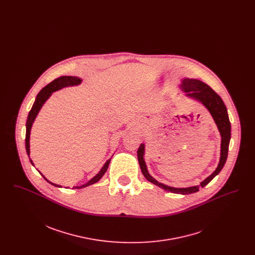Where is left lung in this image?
Here are the masks:
<instances>
[{
	"instance_id": "left-lung-1",
	"label": "left lung",
	"mask_w": 255,
	"mask_h": 255,
	"mask_svg": "<svg viewBox=\"0 0 255 255\" xmlns=\"http://www.w3.org/2000/svg\"><path fill=\"white\" fill-rule=\"evenodd\" d=\"M180 88L186 94L185 95L186 97L199 101L206 107L218 127L222 139H221V153H220L221 157H220L217 168L209 177H207L206 180L201 182L200 185L178 188V187H172L166 184H163L161 182H158L149 174L146 166L145 160H144V153H145L144 143H141L137 150V158H138V163H139L141 172L147 181L158 185V187L162 188L165 191L176 193V194L187 195L198 192L200 187L206 186V184L211 182V180L215 176H217L220 171L223 169L228 158L229 145H230L231 137V126L229 115H228V110L224 101L207 84L198 79L183 78Z\"/></svg>"
}]
</instances>
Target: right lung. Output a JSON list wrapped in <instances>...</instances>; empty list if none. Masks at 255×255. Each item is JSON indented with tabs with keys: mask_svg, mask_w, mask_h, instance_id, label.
<instances>
[{
	"mask_svg": "<svg viewBox=\"0 0 255 255\" xmlns=\"http://www.w3.org/2000/svg\"><path fill=\"white\" fill-rule=\"evenodd\" d=\"M82 82V79L79 78V77H76V76H60L59 78H56L54 79L52 82H50L49 84L44 87L40 93L37 95L36 98H35V101L32 105V108L29 111L28 113V116H27V120H26V123H25V150H26V154L29 158V155H30V150H29V137H30V130H31V127H32V124L36 119L37 115L39 113V111L41 110V108L43 107V105L45 104V102L49 99V97L51 96L52 93L56 92V91H59L61 89L65 88V87H71V86H77L79 84H81ZM29 160L31 162V164L34 166V163L32 162V160L29 158ZM110 161H111V158L108 159L105 164L103 165V167L101 168V170L97 173V175L91 179L89 182L83 184V185H80V186H73V188H77V189H80V188H84L86 186H89L91 184H94L96 182H98L102 177L103 175L105 174V172L108 169V166H109ZM40 173V172H39ZM41 174V173H40ZM44 179L49 182L50 184L56 186V187H62L59 184H55L53 182H49V180H47L45 178V176L43 174H41Z\"/></svg>",
	"mask_w": 255,
	"mask_h": 255,
	"instance_id": "1",
	"label": "right lung"
}]
</instances>
